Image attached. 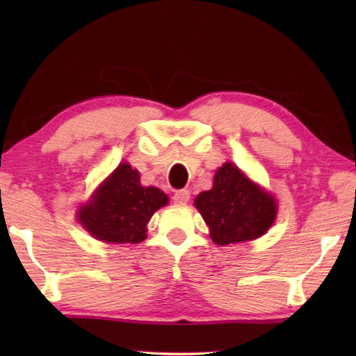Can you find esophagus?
Returning a JSON list of instances; mask_svg holds the SVG:
<instances>
[{
    "mask_svg": "<svg viewBox=\"0 0 356 356\" xmlns=\"http://www.w3.org/2000/svg\"><path fill=\"white\" fill-rule=\"evenodd\" d=\"M172 200H174V202L179 204V206H184V204L190 201V191L188 190H177L176 193H174Z\"/></svg>",
    "mask_w": 356,
    "mask_h": 356,
    "instance_id": "1",
    "label": "esophagus"
}]
</instances>
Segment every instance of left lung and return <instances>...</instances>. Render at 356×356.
I'll return each instance as SVG.
<instances>
[{"label":"left lung","mask_w":356,"mask_h":356,"mask_svg":"<svg viewBox=\"0 0 356 356\" xmlns=\"http://www.w3.org/2000/svg\"><path fill=\"white\" fill-rule=\"evenodd\" d=\"M195 206L210 229V238L221 246L264 236L278 213L275 197L231 161L218 168L212 190L200 193Z\"/></svg>","instance_id":"1"}]
</instances>
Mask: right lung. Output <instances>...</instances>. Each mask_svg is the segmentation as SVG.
<instances>
[{
  "mask_svg": "<svg viewBox=\"0 0 356 356\" xmlns=\"http://www.w3.org/2000/svg\"><path fill=\"white\" fill-rule=\"evenodd\" d=\"M168 201L161 190L143 186L140 172L129 163H120L78 209L76 218L102 242L140 243L147 237L149 220Z\"/></svg>",
  "mask_w": 356,
  "mask_h": 356,
  "instance_id": "obj_1",
  "label": "right lung"
}]
</instances>
